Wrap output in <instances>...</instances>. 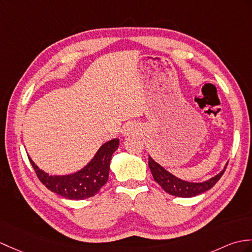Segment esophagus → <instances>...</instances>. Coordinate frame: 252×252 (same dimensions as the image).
Instances as JSON below:
<instances>
[{"label":"esophagus","instance_id":"34e87169","mask_svg":"<svg viewBox=\"0 0 252 252\" xmlns=\"http://www.w3.org/2000/svg\"><path fill=\"white\" fill-rule=\"evenodd\" d=\"M137 132H138V126H136V124H133V122L127 124L124 128L125 136H131V135H133V134H135Z\"/></svg>","mask_w":252,"mask_h":252}]
</instances>
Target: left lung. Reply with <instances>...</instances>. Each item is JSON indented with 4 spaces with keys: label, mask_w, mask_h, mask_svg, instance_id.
Listing matches in <instances>:
<instances>
[{
    "label": "left lung",
    "mask_w": 252,
    "mask_h": 252,
    "mask_svg": "<svg viewBox=\"0 0 252 252\" xmlns=\"http://www.w3.org/2000/svg\"><path fill=\"white\" fill-rule=\"evenodd\" d=\"M148 165L151 174H153L154 176V179L162 187L163 190L168 193V194L178 197H192L212 189L213 187L217 184V181L221 178L222 175H223L227 166V163L219 174L206 181H203V183H190V181H186L174 176L173 174H171L168 171H166L164 167L161 166L159 163H157L150 156Z\"/></svg>",
    "instance_id": "left-lung-1"
}]
</instances>
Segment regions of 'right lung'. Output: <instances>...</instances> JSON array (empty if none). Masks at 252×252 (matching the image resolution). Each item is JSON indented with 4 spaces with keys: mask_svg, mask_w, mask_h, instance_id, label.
<instances>
[{
    "mask_svg": "<svg viewBox=\"0 0 252 252\" xmlns=\"http://www.w3.org/2000/svg\"><path fill=\"white\" fill-rule=\"evenodd\" d=\"M119 147V139L114 138L103 144L93 159L78 172L52 176L40 169L28 156L35 173L47 189L69 200H85L95 195L107 183L110 160Z\"/></svg>",
    "mask_w": 252,
    "mask_h": 252,
    "instance_id": "obj_1",
    "label": "right lung"
}]
</instances>
